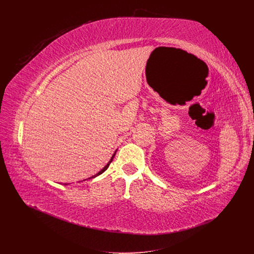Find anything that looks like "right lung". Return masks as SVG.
I'll list each match as a JSON object with an SVG mask.
<instances>
[{
	"mask_svg": "<svg viewBox=\"0 0 254 254\" xmlns=\"http://www.w3.org/2000/svg\"><path fill=\"white\" fill-rule=\"evenodd\" d=\"M116 151H117V149H116V150H115V152H114V153H113V155H112V157H111V158H110V161H109V162H108V164H107V165H106V166H105V167H104V168H103V169H102V170H101V171H100V172H98V173H97V174H96V175H93V176H92V177H90V178H95V177H97V176H99V175H101V174H102V173H104V172H105V171H106V170H107V169H108V167H109V165H110V164H111V162H112V159H113V158H114V156H115V153H116ZM90 178H88V179H90ZM64 185H66V184H64Z\"/></svg>",
	"mask_w": 254,
	"mask_h": 254,
	"instance_id": "right-lung-1",
	"label": "right lung"
}]
</instances>
